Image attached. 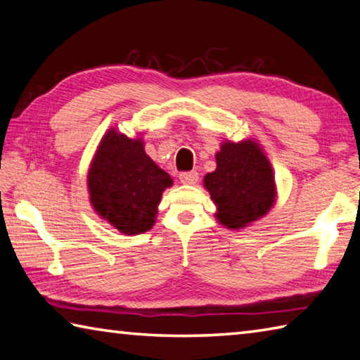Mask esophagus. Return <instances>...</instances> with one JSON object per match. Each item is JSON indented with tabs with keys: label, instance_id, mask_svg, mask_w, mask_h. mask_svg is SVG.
Masks as SVG:
<instances>
[{
	"label": "esophagus",
	"instance_id": "obj_1",
	"mask_svg": "<svg viewBox=\"0 0 360 360\" xmlns=\"http://www.w3.org/2000/svg\"><path fill=\"white\" fill-rule=\"evenodd\" d=\"M198 180H199V174L196 170H190V172L180 174V181L185 185H196Z\"/></svg>",
	"mask_w": 360,
	"mask_h": 360
}]
</instances>
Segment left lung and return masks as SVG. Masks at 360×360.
Listing matches in <instances>:
<instances>
[{
    "mask_svg": "<svg viewBox=\"0 0 360 360\" xmlns=\"http://www.w3.org/2000/svg\"><path fill=\"white\" fill-rule=\"evenodd\" d=\"M204 186L217 205V219L228 229H240L262 218L275 202V176L256 141L223 142L217 169L204 176Z\"/></svg>",
    "mask_w": 360,
    "mask_h": 360,
    "instance_id": "8db88e82",
    "label": "left lung"
}]
</instances>
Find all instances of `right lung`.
<instances>
[{"mask_svg": "<svg viewBox=\"0 0 360 360\" xmlns=\"http://www.w3.org/2000/svg\"><path fill=\"white\" fill-rule=\"evenodd\" d=\"M86 179L94 212L128 236L151 229L162 191L172 186L170 175L145 153L141 137L113 128L101 139Z\"/></svg>", "mask_w": 360, "mask_h": 360, "instance_id": "right-lung-1", "label": "right lung"}]
</instances>
